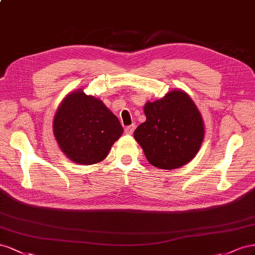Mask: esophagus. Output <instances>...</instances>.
<instances>
[{
    "instance_id": "obj_1",
    "label": "esophagus",
    "mask_w": 255,
    "mask_h": 255,
    "mask_svg": "<svg viewBox=\"0 0 255 255\" xmlns=\"http://www.w3.org/2000/svg\"><path fill=\"white\" fill-rule=\"evenodd\" d=\"M134 129H135V125H130V126H127L126 128H125V132L127 133V134H132L133 133V131H134Z\"/></svg>"
}]
</instances>
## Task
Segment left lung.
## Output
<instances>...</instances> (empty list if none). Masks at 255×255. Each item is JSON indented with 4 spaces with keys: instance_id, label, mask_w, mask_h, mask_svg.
<instances>
[{
    "instance_id": "obj_1",
    "label": "left lung",
    "mask_w": 255,
    "mask_h": 255,
    "mask_svg": "<svg viewBox=\"0 0 255 255\" xmlns=\"http://www.w3.org/2000/svg\"><path fill=\"white\" fill-rule=\"evenodd\" d=\"M146 121L135 129L148 162L162 170L178 169L195 157L204 140V122L188 94L173 90L144 106Z\"/></svg>"
}]
</instances>
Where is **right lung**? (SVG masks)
Listing matches in <instances>:
<instances>
[{
	"label": "right lung",
	"instance_id": "1",
	"mask_svg": "<svg viewBox=\"0 0 255 255\" xmlns=\"http://www.w3.org/2000/svg\"><path fill=\"white\" fill-rule=\"evenodd\" d=\"M124 129L100 99L79 90L65 97L53 120V133L71 161L94 164L104 160Z\"/></svg>",
	"mask_w": 255,
	"mask_h": 255
}]
</instances>
